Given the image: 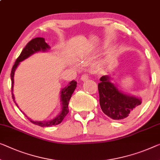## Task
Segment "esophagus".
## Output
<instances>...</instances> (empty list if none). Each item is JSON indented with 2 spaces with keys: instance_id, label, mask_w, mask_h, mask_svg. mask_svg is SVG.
<instances>
[{
  "instance_id": "esophagus-1",
  "label": "esophagus",
  "mask_w": 160,
  "mask_h": 160,
  "mask_svg": "<svg viewBox=\"0 0 160 160\" xmlns=\"http://www.w3.org/2000/svg\"><path fill=\"white\" fill-rule=\"evenodd\" d=\"M88 78H89V76L87 74H84V75H82L81 76V80L82 81H85V80H88Z\"/></svg>"
}]
</instances>
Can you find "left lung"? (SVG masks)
Returning <instances> with one entry per match:
<instances>
[{
	"instance_id": "left-lung-1",
	"label": "left lung",
	"mask_w": 160,
	"mask_h": 160,
	"mask_svg": "<svg viewBox=\"0 0 160 160\" xmlns=\"http://www.w3.org/2000/svg\"><path fill=\"white\" fill-rule=\"evenodd\" d=\"M111 79L109 75H103L100 78V106L108 117L113 120H123L139 110L142 100L139 96L123 92L111 82Z\"/></svg>"
}]
</instances>
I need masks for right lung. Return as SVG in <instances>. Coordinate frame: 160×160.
<instances>
[{
    "instance_id": "obj_1",
    "label": "right lung",
    "mask_w": 160,
    "mask_h": 160,
    "mask_svg": "<svg viewBox=\"0 0 160 160\" xmlns=\"http://www.w3.org/2000/svg\"><path fill=\"white\" fill-rule=\"evenodd\" d=\"M51 48L49 47V45L47 43L45 42V39L42 37H37L34 38L31 40V41L26 45V47L23 48V49L21 52L20 55L16 59L15 62V64L12 68L11 73V92H12V98H13L14 103H16L18 108L19 107L18 104L16 103L15 101V98H14V95L13 93V85H14V74H15V71L16 68H18L19 64L21 62L25 60L26 59H27L28 57L32 56V54L39 52H47ZM77 87V82L75 80H72L71 82L68 83V85L65 86V88H62L60 90V102H61V106L62 109L61 111L59 112L58 115L55 116L54 118L51 119L49 121H34L30 118H28L27 116V118L31 122L34 123L36 125H38L39 126H55L60 123L64 118L65 117L67 114L68 113L69 109H68V104L70 102V100L71 98V96L73 93V92L75 91V88ZM22 112V111H21Z\"/></svg>"
}]
</instances>
